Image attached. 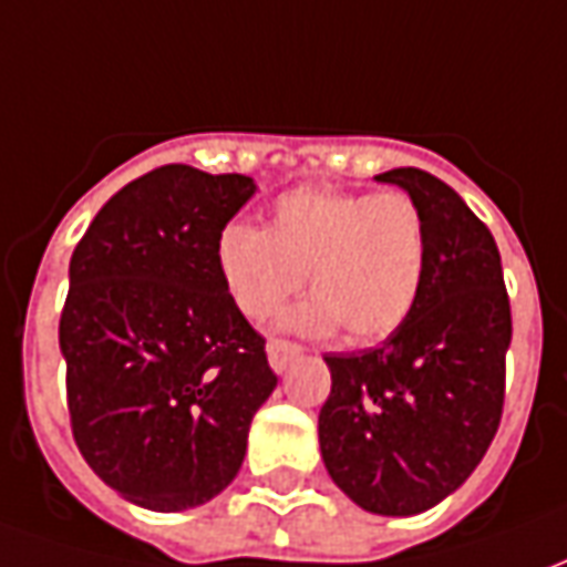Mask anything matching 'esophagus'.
<instances>
[{"label": "esophagus", "mask_w": 567, "mask_h": 567, "mask_svg": "<svg viewBox=\"0 0 567 567\" xmlns=\"http://www.w3.org/2000/svg\"><path fill=\"white\" fill-rule=\"evenodd\" d=\"M300 346L297 343H288V340H270L267 343V358H270V368L276 370V373H285V370L295 364L297 358H300Z\"/></svg>", "instance_id": "34e87169"}]
</instances>
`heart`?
<instances>
[{"label":"heart","instance_id":"1","mask_svg":"<svg viewBox=\"0 0 567 567\" xmlns=\"http://www.w3.org/2000/svg\"><path fill=\"white\" fill-rule=\"evenodd\" d=\"M215 267L248 319L272 316L309 272L312 297L285 316V328L309 337L340 328L349 343H377L416 307L427 267L425 215L404 190L297 187L276 199L267 230L221 227Z\"/></svg>","mask_w":567,"mask_h":567}]
</instances>
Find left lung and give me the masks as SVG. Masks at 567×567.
Instances as JSON below:
<instances>
[{
	"instance_id": "1",
	"label": "left lung",
	"mask_w": 567,
	"mask_h": 567,
	"mask_svg": "<svg viewBox=\"0 0 567 567\" xmlns=\"http://www.w3.org/2000/svg\"><path fill=\"white\" fill-rule=\"evenodd\" d=\"M377 182L404 187L425 215V282L385 343L324 355L319 446L358 507L416 516L474 474L498 431L511 300L495 239L446 182L416 166Z\"/></svg>"
}]
</instances>
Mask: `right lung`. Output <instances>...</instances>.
Listing matches in <instances>:
<instances>
[{
	"instance_id": "right-lung-1",
	"label": "right lung",
	"mask_w": 567,
	"mask_h": 567,
	"mask_svg": "<svg viewBox=\"0 0 567 567\" xmlns=\"http://www.w3.org/2000/svg\"><path fill=\"white\" fill-rule=\"evenodd\" d=\"M248 175L151 169L96 212L60 316L72 434L93 474L145 511H190L234 483L276 389L264 337L227 295L215 239Z\"/></svg>"
}]
</instances>
